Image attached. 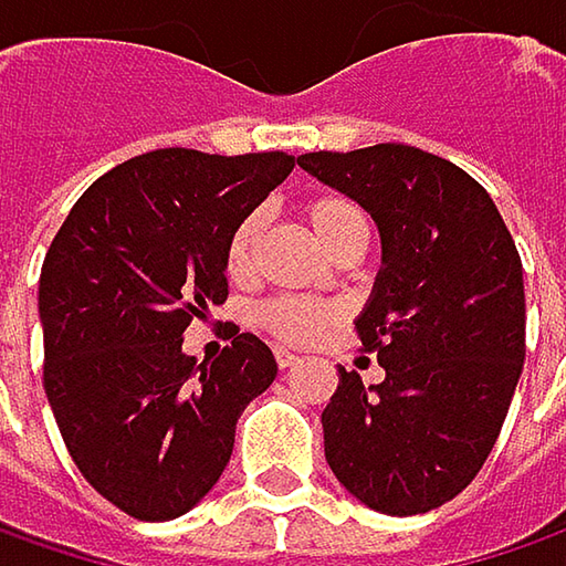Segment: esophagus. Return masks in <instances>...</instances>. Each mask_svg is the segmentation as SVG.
I'll return each instance as SVG.
<instances>
[{"instance_id":"obj_1","label":"esophagus","mask_w":566,"mask_h":566,"mask_svg":"<svg viewBox=\"0 0 566 566\" xmlns=\"http://www.w3.org/2000/svg\"><path fill=\"white\" fill-rule=\"evenodd\" d=\"M273 357H276V367H280V370H286V367H293V364L300 360L293 350H283V347H276V354H273Z\"/></svg>"}]
</instances>
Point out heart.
Here are the masks:
<instances>
[{"label":"heart","mask_w":566,"mask_h":566,"mask_svg":"<svg viewBox=\"0 0 566 566\" xmlns=\"http://www.w3.org/2000/svg\"><path fill=\"white\" fill-rule=\"evenodd\" d=\"M303 216L308 228L315 231V238L338 258L344 251L354 248H367L370 238V224L364 209L344 196V192H315L303 202ZM261 212H248L241 222L231 228L228 248H224V263L228 270L238 276L251 266L254 258V244L261 234ZM335 308L315 300H296V296H283V300H270L258 308V322L266 332H273L280 342L305 344L318 338L332 322H335Z\"/></svg>","instance_id":"b5f03b06"}]
</instances>
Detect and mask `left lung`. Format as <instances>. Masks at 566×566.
Wrapping results in <instances>:
<instances>
[{"mask_svg": "<svg viewBox=\"0 0 566 566\" xmlns=\"http://www.w3.org/2000/svg\"><path fill=\"white\" fill-rule=\"evenodd\" d=\"M300 167L360 202L384 266L357 338L386 380L338 367L322 412L325 461L386 515L454 500L490 458L525 364L522 258L490 192L409 144L303 154Z\"/></svg>", "mask_w": 566, "mask_h": 566, "instance_id": "8db88e82", "label": "left lung"}]
</instances>
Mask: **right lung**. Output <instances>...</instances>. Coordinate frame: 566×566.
Returning a JSON list of instances; mask_svg holds the SVG:
<instances>
[{
  "label": "right lung",
  "instance_id": "1",
  "mask_svg": "<svg viewBox=\"0 0 566 566\" xmlns=\"http://www.w3.org/2000/svg\"><path fill=\"white\" fill-rule=\"evenodd\" d=\"M296 167L293 154L160 147L93 182L41 266L44 392L86 483L142 522L189 512L222 476L244 406L276 377L231 332L216 360L182 332L228 300L224 248Z\"/></svg>",
  "mask_w": 566,
  "mask_h": 566
}]
</instances>
